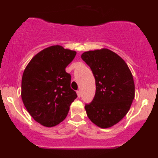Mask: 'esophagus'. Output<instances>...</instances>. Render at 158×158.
Listing matches in <instances>:
<instances>
[{"label": "esophagus", "mask_w": 158, "mask_h": 158, "mask_svg": "<svg viewBox=\"0 0 158 158\" xmlns=\"http://www.w3.org/2000/svg\"><path fill=\"white\" fill-rule=\"evenodd\" d=\"M77 96H78V97H81V91L80 90H77Z\"/></svg>", "instance_id": "1"}]
</instances>
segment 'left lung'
Returning <instances> with one entry per match:
<instances>
[{
  "label": "left lung",
  "instance_id": "obj_1",
  "mask_svg": "<svg viewBox=\"0 0 158 158\" xmlns=\"http://www.w3.org/2000/svg\"><path fill=\"white\" fill-rule=\"evenodd\" d=\"M93 72L96 94L85 106L92 123L102 128L114 126L130 109L135 99V82L128 65L120 56L106 48L81 56Z\"/></svg>",
  "mask_w": 158,
  "mask_h": 158
}]
</instances>
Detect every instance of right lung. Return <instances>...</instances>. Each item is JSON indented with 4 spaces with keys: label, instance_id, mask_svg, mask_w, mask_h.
Returning <instances> with one entry per match:
<instances>
[{
    "label": "right lung",
    "instance_id": "1",
    "mask_svg": "<svg viewBox=\"0 0 158 158\" xmlns=\"http://www.w3.org/2000/svg\"><path fill=\"white\" fill-rule=\"evenodd\" d=\"M77 52L53 45L37 53L27 65L21 80V98L36 122L46 127L57 126L66 118L77 99L70 88L71 77L65 68Z\"/></svg>",
    "mask_w": 158,
    "mask_h": 158
}]
</instances>
